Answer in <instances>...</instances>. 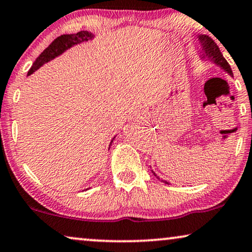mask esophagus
<instances>
[{"label": "esophagus", "instance_id": "esophagus-1", "mask_svg": "<svg viewBox=\"0 0 252 252\" xmlns=\"http://www.w3.org/2000/svg\"><path fill=\"white\" fill-rule=\"evenodd\" d=\"M136 120L139 121V122H142V121L144 120V115H143V114H137V115H136Z\"/></svg>", "mask_w": 252, "mask_h": 252}]
</instances>
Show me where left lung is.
<instances>
[{"label":"left lung","instance_id":"1","mask_svg":"<svg viewBox=\"0 0 252 252\" xmlns=\"http://www.w3.org/2000/svg\"><path fill=\"white\" fill-rule=\"evenodd\" d=\"M197 38H198V41L200 43V59H202L203 61L212 62L213 64L218 65L219 68L222 69L223 71H226L228 75L233 77V71H231L230 65L228 64L226 59L223 58V55L221 54L219 47H218L217 43L214 42V40L206 34H198ZM152 173L154 176H157L158 180H160V177H158V175L153 172V170ZM161 182L168 184L167 181L163 180H161Z\"/></svg>","mask_w":252,"mask_h":252}]
</instances>
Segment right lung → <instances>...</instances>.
Masks as SVG:
<instances>
[{
	"label": "right lung",
	"mask_w": 252,
	"mask_h": 252,
	"mask_svg": "<svg viewBox=\"0 0 252 252\" xmlns=\"http://www.w3.org/2000/svg\"><path fill=\"white\" fill-rule=\"evenodd\" d=\"M94 36L95 35L93 34L92 32L89 31H80L78 33H76V34H63L61 36H59V38L54 40V41L40 54L39 58H36L35 61L33 62L31 69L29 70L28 76L32 75L33 72H35L36 70L41 68L45 63H48L49 61H52V60L58 58V56L62 55L65 50L70 49L71 47L76 45H79V43L91 41V40L94 39ZM114 138H115V137H114ZM114 138L109 144V149Z\"/></svg>",
	"instance_id": "add662e5"
}]
</instances>
